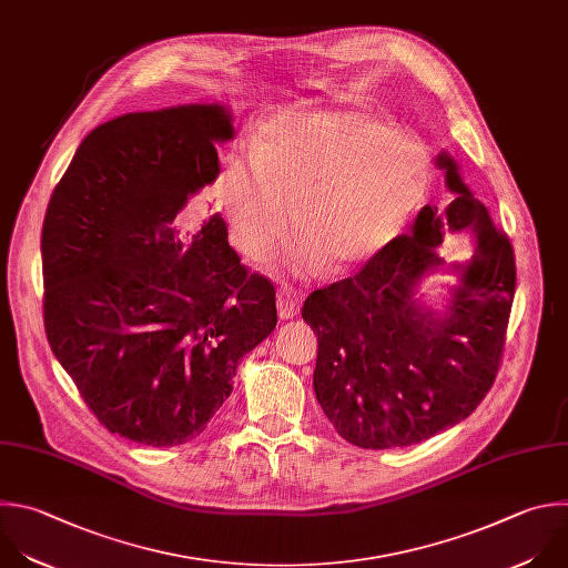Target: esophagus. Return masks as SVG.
<instances>
[{"mask_svg": "<svg viewBox=\"0 0 568 568\" xmlns=\"http://www.w3.org/2000/svg\"><path fill=\"white\" fill-rule=\"evenodd\" d=\"M301 303H303V292L301 290H294L290 285H281V290L276 294V305H278V316L283 321L294 318L301 310Z\"/></svg>", "mask_w": 568, "mask_h": 568, "instance_id": "34e87169", "label": "esophagus"}]
</instances>
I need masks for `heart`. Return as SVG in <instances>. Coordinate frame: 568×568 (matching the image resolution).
<instances>
[{"instance_id":"b5f03b06","label":"heart","mask_w":568,"mask_h":568,"mask_svg":"<svg viewBox=\"0 0 568 568\" xmlns=\"http://www.w3.org/2000/svg\"><path fill=\"white\" fill-rule=\"evenodd\" d=\"M223 194L239 245L267 256L296 203L301 232L283 258L298 274L332 261L347 272L379 256L428 196L433 160L390 124L354 113L283 115L263 131L261 149L232 155Z\"/></svg>"}]
</instances>
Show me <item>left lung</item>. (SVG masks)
<instances>
[{"label": "left lung", "mask_w": 568, "mask_h": 568, "mask_svg": "<svg viewBox=\"0 0 568 568\" xmlns=\"http://www.w3.org/2000/svg\"><path fill=\"white\" fill-rule=\"evenodd\" d=\"M453 201L426 205L410 234L379 256L312 292L303 318L318 336L314 393L336 433L367 450L413 446L464 422L490 390L515 296V254L488 210L442 151ZM470 231L476 254L446 268L436 247L445 232ZM435 271L458 274L442 311L418 287Z\"/></svg>", "instance_id": "1"}]
</instances>
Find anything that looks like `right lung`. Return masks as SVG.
Listing matches in <instances>:
<instances>
[{"label":"right lung","instance_id":"right-lung-1","mask_svg":"<svg viewBox=\"0 0 568 568\" xmlns=\"http://www.w3.org/2000/svg\"><path fill=\"white\" fill-rule=\"evenodd\" d=\"M223 104L124 113L93 129L42 227L44 327L98 422L164 448L199 437L239 361L276 327V292L227 243L221 214H178L221 173Z\"/></svg>","mask_w":568,"mask_h":568}]
</instances>
